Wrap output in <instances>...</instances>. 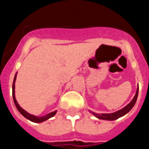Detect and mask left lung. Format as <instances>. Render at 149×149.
Returning <instances> with one entry per match:
<instances>
[{"mask_svg":"<svg viewBox=\"0 0 149 149\" xmlns=\"http://www.w3.org/2000/svg\"><path fill=\"white\" fill-rule=\"evenodd\" d=\"M138 92H139V86H138L137 89H136V95H134V98L132 99V101L127 105L125 106L124 108H122V110H118V111L115 112V113H95L94 112H90L93 115L95 116V117L98 118L100 119H104V120H110V121H113V120H116V119H119L120 117L123 116L125 114H127L131 109L133 108V107L134 106L135 103H136V99H137L138 97Z\"/></svg>","mask_w":149,"mask_h":149,"instance_id":"1","label":"left lung"}]
</instances>
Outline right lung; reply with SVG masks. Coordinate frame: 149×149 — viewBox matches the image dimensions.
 I'll list each match as a JSON object with an SVG mask.
<instances>
[{
    "instance_id": "add662e5",
    "label": "right lung",
    "mask_w": 149,
    "mask_h": 149,
    "mask_svg": "<svg viewBox=\"0 0 149 149\" xmlns=\"http://www.w3.org/2000/svg\"><path fill=\"white\" fill-rule=\"evenodd\" d=\"M16 76H17V72L15 74V77H14V81H13V101H14V103H15V107H16V108L18 109V110L19 111L21 114H22L23 116H24L26 119H29L30 121L33 122H37V123H39V122H42L44 121H46L47 119H50L51 117H53L56 114V111H54V112H51L50 113L47 114L45 116H36L33 115H31V114L28 113L27 112H26L25 110H23V109L19 106V104H18L17 102L16 99H15V80H16Z\"/></svg>"
}]
</instances>
